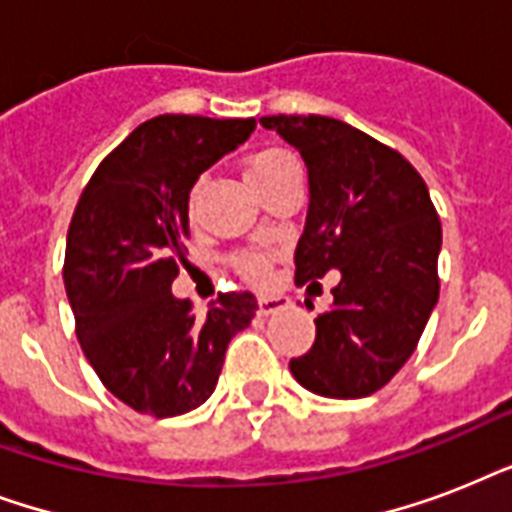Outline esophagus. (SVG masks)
<instances>
[{
    "instance_id": "obj_1",
    "label": "esophagus",
    "mask_w": 512,
    "mask_h": 512,
    "mask_svg": "<svg viewBox=\"0 0 512 512\" xmlns=\"http://www.w3.org/2000/svg\"><path fill=\"white\" fill-rule=\"evenodd\" d=\"M284 308H289V297H257V313H260V316H271V313L284 311Z\"/></svg>"
}]
</instances>
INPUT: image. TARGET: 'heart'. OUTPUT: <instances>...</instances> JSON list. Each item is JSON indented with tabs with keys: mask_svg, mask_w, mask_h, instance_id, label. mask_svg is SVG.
<instances>
[{
	"mask_svg": "<svg viewBox=\"0 0 512 512\" xmlns=\"http://www.w3.org/2000/svg\"><path fill=\"white\" fill-rule=\"evenodd\" d=\"M295 159L287 154V151H279V148H265V151H257V154L249 156L247 162V180L252 185L263 183L268 177L279 175L281 170H287L292 167ZM233 265H236V271L244 276L247 281H265L268 279V257L263 252H255V249H247V252H241V255L233 257Z\"/></svg>",
	"mask_w": 512,
	"mask_h": 512,
	"instance_id": "obj_1",
	"label": "heart"
}]
</instances>
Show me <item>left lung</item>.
<instances>
[{"mask_svg": "<svg viewBox=\"0 0 512 512\" xmlns=\"http://www.w3.org/2000/svg\"><path fill=\"white\" fill-rule=\"evenodd\" d=\"M260 124L308 167L297 284L340 271L313 348L289 372L316 396H372L409 361L438 303L441 223L428 185L398 151L340 119L279 114Z\"/></svg>", "mask_w": 512, "mask_h": 512, "instance_id": "8db88e82", "label": "left lung"}]
</instances>
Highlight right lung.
<instances>
[{
    "label": "right lung",
    "instance_id": "add662e5",
    "mask_svg": "<svg viewBox=\"0 0 512 512\" xmlns=\"http://www.w3.org/2000/svg\"><path fill=\"white\" fill-rule=\"evenodd\" d=\"M255 119L164 114L100 162L68 225L63 281L76 337L100 382L135 412L177 417L212 396L225 348L255 319L252 292H225L204 319L172 295L188 249V196Z\"/></svg>",
    "mask_w": 512,
    "mask_h": 512
}]
</instances>
